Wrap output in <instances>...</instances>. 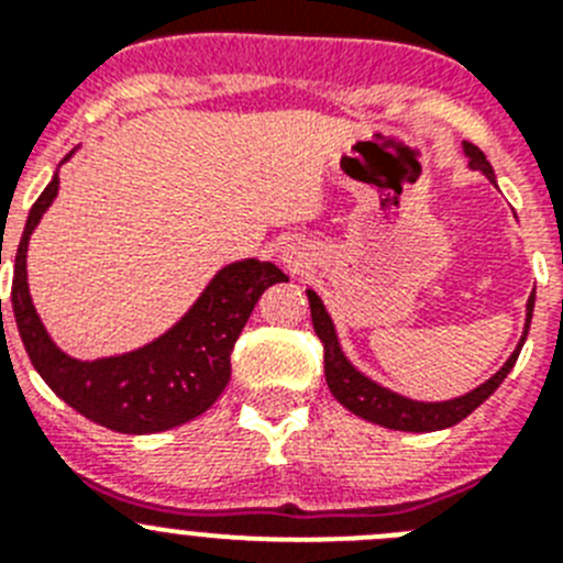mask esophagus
Instances as JSON below:
<instances>
[{"instance_id":"34e87169","label":"esophagus","mask_w":563,"mask_h":563,"mask_svg":"<svg viewBox=\"0 0 563 563\" xmlns=\"http://www.w3.org/2000/svg\"><path fill=\"white\" fill-rule=\"evenodd\" d=\"M292 258H296V256H292V253H287V262H292Z\"/></svg>"}]
</instances>
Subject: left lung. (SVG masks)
I'll use <instances>...</instances> for the list:
<instances>
[{
	"label": "left lung",
	"mask_w": 563,
	"mask_h": 563,
	"mask_svg": "<svg viewBox=\"0 0 563 563\" xmlns=\"http://www.w3.org/2000/svg\"><path fill=\"white\" fill-rule=\"evenodd\" d=\"M467 154V166L482 172L490 183H496L494 168L485 161V154L474 146V143H465ZM307 298H310V316L312 327H316V335L324 343V375L327 386H330L332 397L341 402L343 409H350L352 415L363 417V420L375 422V426H383V429H395V431H440L451 429L460 420H465L474 409H479L487 397L499 389V383L510 375V369L516 366V357H519L521 346L527 341V330H530V321H533V305H536V292H530L527 298V318H525V332H521V341L516 343L514 355L507 357L505 366L496 372L494 377H487L482 386L471 389L467 395L454 397V400H442V402H422L411 400V397H402L397 391L386 389L380 383H375L372 377H366L363 372H357L350 363V357L343 355L341 341H338L335 324H332L330 312H327L324 301L318 298L316 290H307Z\"/></svg>",
	"instance_id": "1"
}]
</instances>
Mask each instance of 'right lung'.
Here are the masks:
<instances>
[{"label":"right lung","mask_w":563,"mask_h":563,"mask_svg":"<svg viewBox=\"0 0 563 563\" xmlns=\"http://www.w3.org/2000/svg\"><path fill=\"white\" fill-rule=\"evenodd\" d=\"M69 157V154H67ZM58 194V172L33 202L13 258L10 305L30 363L67 406L121 434H157L200 417L231 380V352L258 296L287 282L273 262L242 258L208 282L191 310L161 338L123 355L78 361L53 343L27 290V242ZM2 318V298H0Z\"/></svg>","instance_id":"obj_1"}]
</instances>
